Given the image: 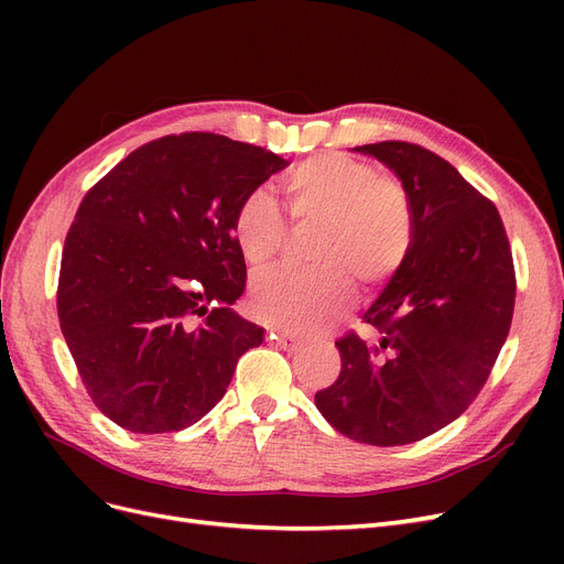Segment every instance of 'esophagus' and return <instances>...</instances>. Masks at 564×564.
Returning <instances> with one entry per match:
<instances>
[{"instance_id": "obj_1", "label": "esophagus", "mask_w": 564, "mask_h": 564, "mask_svg": "<svg viewBox=\"0 0 564 564\" xmlns=\"http://www.w3.org/2000/svg\"><path fill=\"white\" fill-rule=\"evenodd\" d=\"M270 338L275 340V344H278L282 350H289V352H294V350H299V348L303 346V340H301L299 336H294V334L278 332V334H270Z\"/></svg>"}]
</instances>
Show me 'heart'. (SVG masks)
<instances>
[{"label": "heart", "instance_id": "b5f03b06", "mask_svg": "<svg viewBox=\"0 0 564 564\" xmlns=\"http://www.w3.org/2000/svg\"><path fill=\"white\" fill-rule=\"evenodd\" d=\"M282 191L294 232L319 230L311 249L317 270L261 280L251 289L249 305L272 327L313 334L352 308V282L373 292L398 275L414 242L412 204L398 181L340 152L301 162ZM232 240L251 275H265L280 261L289 232L263 191L240 202Z\"/></svg>", "mask_w": 564, "mask_h": 564}]
</instances>
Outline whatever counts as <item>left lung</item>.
I'll list each match as a JSON object with an SVG mask.
<instances>
[{
	"instance_id": "obj_1",
	"label": "left lung",
	"mask_w": 564,
	"mask_h": 564,
	"mask_svg": "<svg viewBox=\"0 0 564 564\" xmlns=\"http://www.w3.org/2000/svg\"><path fill=\"white\" fill-rule=\"evenodd\" d=\"M355 150L402 181L414 242L362 317L379 340L340 336V373L315 404L346 437L398 447L445 429L487 383L513 319L516 268L494 202L447 160L406 141Z\"/></svg>"
}]
</instances>
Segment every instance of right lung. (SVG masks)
Listing matches in <instances>:
<instances>
[{
  "mask_svg": "<svg viewBox=\"0 0 564 564\" xmlns=\"http://www.w3.org/2000/svg\"><path fill=\"white\" fill-rule=\"evenodd\" d=\"M289 162L209 131L133 150L84 195L65 237L58 319L94 404L131 433L197 423L263 329L230 305L247 265L240 202Z\"/></svg>",
  "mask_w": 564,
  "mask_h": 564,
  "instance_id": "add662e5",
  "label": "right lung"
}]
</instances>
